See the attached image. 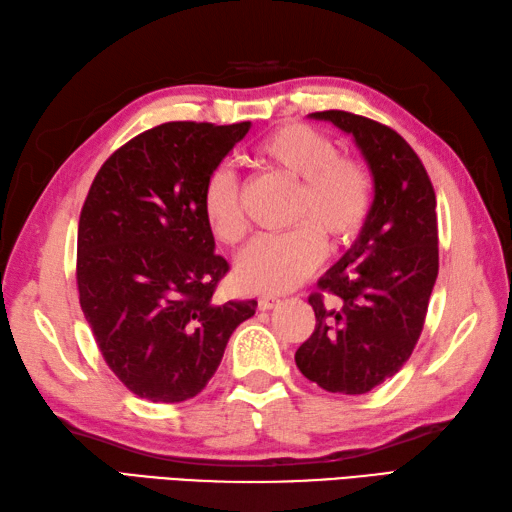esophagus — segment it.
Masks as SVG:
<instances>
[{
    "mask_svg": "<svg viewBox=\"0 0 512 512\" xmlns=\"http://www.w3.org/2000/svg\"><path fill=\"white\" fill-rule=\"evenodd\" d=\"M278 305H280V298L278 296H260L258 298V307L263 309V311H269V309H274Z\"/></svg>",
    "mask_w": 512,
    "mask_h": 512,
    "instance_id": "esophagus-1",
    "label": "esophagus"
}]
</instances>
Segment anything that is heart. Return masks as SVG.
<instances>
[{"mask_svg": "<svg viewBox=\"0 0 512 512\" xmlns=\"http://www.w3.org/2000/svg\"><path fill=\"white\" fill-rule=\"evenodd\" d=\"M256 159L289 179L300 181L294 216L300 223L285 234L260 236L236 263V283L252 294L276 296L309 278L327 254L351 245L367 225L373 179L356 156L338 154L325 132L305 123L280 125L258 143ZM203 216L212 234L225 245H238L247 234L236 174L218 168L203 187Z\"/></svg>", "mask_w": 512, "mask_h": 512, "instance_id": "1", "label": "heart"}]
</instances>
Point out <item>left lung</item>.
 <instances>
[{
  "label": "left lung",
  "mask_w": 512,
  "mask_h": 512,
  "mask_svg": "<svg viewBox=\"0 0 512 512\" xmlns=\"http://www.w3.org/2000/svg\"><path fill=\"white\" fill-rule=\"evenodd\" d=\"M309 117L351 134L375 196L356 243L309 296L316 329L296 364L329 393L360 395L398 373L422 333L440 267L435 190L420 156L389 125L344 110ZM322 293L334 296L331 306Z\"/></svg>",
  "instance_id": "8db88e82"
}]
</instances>
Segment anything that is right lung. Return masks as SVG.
<instances>
[{
	"instance_id": "right-lung-1",
	"label": "right lung",
	"mask_w": 512,
	"mask_h": 512,
	"mask_svg": "<svg viewBox=\"0 0 512 512\" xmlns=\"http://www.w3.org/2000/svg\"><path fill=\"white\" fill-rule=\"evenodd\" d=\"M252 123L172 121L101 165L81 207L77 287L103 360L134 395L183 402L205 389L256 300L212 298L229 265L214 254L203 187Z\"/></svg>"
}]
</instances>
